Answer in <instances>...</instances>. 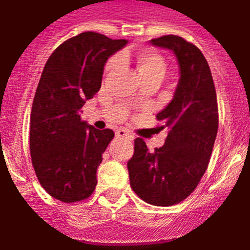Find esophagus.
I'll return each mask as SVG.
<instances>
[{"instance_id":"esophagus-1","label":"esophagus","mask_w":250,"mask_h":250,"mask_svg":"<svg viewBox=\"0 0 250 250\" xmlns=\"http://www.w3.org/2000/svg\"><path fill=\"white\" fill-rule=\"evenodd\" d=\"M116 136L118 138H128V140H133V137L131 136V133H128L125 129H118L116 132Z\"/></svg>"}]
</instances>
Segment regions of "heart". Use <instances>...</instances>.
Listing matches in <instances>:
<instances>
[{"mask_svg": "<svg viewBox=\"0 0 250 250\" xmlns=\"http://www.w3.org/2000/svg\"><path fill=\"white\" fill-rule=\"evenodd\" d=\"M134 60H136V65H137V70L141 79L148 77H158L161 79L164 78L165 71H166V62L160 54L153 51V50H140L134 55ZM118 58H112L107 62L105 71H112L118 65Z\"/></svg>", "mask_w": 250, "mask_h": 250, "instance_id": "b5f03b06", "label": "heart"}]
</instances>
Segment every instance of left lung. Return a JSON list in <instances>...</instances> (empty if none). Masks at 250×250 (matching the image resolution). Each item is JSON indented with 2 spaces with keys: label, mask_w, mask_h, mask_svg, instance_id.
<instances>
[{
  "label": "left lung",
  "mask_w": 250,
  "mask_h": 250,
  "mask_svg": "<svg viewBox=\"0 0 250 250\" xmlns=\"http://www.w3.org/2000/svg\"><path fill=\"white\" fill-rule=\"evenodd\" d=\"M151 44L175 54L179 83L172 101L156 116L168 129L165 145L149 152L136 138L127 167L132 190L143 201L170 206L185 200L208 168L218 133V101L209 64L195 45L176 35Z\"/></svg>",
  "instance_id": "left-lung-1"
}]
</instances>
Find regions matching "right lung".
<instances>
[{
  "label": "right lung",
  "instance_id": "right-lung-1",
  "mask_svg": "<svg viewBox=\"0 0 250 250\" xmlns=\"http://www.w3.org/2000/svg\"><path fill=\"white\" fill-rule=\"evenodd\" d=\"M127 42L86 31L56 47L45 64L30 117V152L41 186L62 203L84 200L97 186L114 132L99 131L80 113L101 89L107 60Z\"/></svg>",
  "mask_w": 250,
  "mask_h": 250
}]
</instances>
